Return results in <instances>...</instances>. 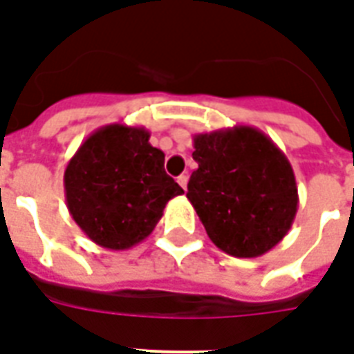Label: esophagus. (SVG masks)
Segmentation results:
<instances>
[{"instance_id":"esophagus-1","label":"esophagus","mask_w":354,"mask_h":354,"mask_svg":"<svg viewBox=\"0 0 354 354\" xmlns=\"http://www.w3.org/2000/svg\"><path fill=\"white\" fill-rule=\"evenodd\" d=\"M187 180H189V178L185 176V174H182V176H178V183H180V185H182L183 191H185V189H187Z\"/></svg>"}]
</instances>
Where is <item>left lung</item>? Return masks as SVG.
<instances>
[{"label": "left lung", "mask_w": 354, "mask_h": 354, "mask_svg": "<svg viewBox=\"0 0 354 354\" xmlns=\"http://www.w3.org/2000/svg\"><path fill=\"white\" fill-rule=\"evenodd\" d=\"M193 147L198 169L187 198L209 239L236 258H258L279 245L299 207L284 152L252 126L196 133Z\"/></svg>", "instance_id": "obj_1"}]
</instances>
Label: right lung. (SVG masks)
I'll list each match as a JSON object with an SVG mask.
<instances>
[{"mask_svg":"<svg viewBox=\"0 0 354 354\" xmlns=\"http://www.w3.org/2000/svg\"><path fill=\"white\" fill-rule=\"evenodd\" d=\"M145 128L107 124L88 135L64 171L66 206L100 247L128 250L145 241L167 202L183 189L165 172V153Z\"/></svg>","mask_w":354,"mask_h":354,"instance_id":"add662e5","label":"right lung"}]
</instances>
